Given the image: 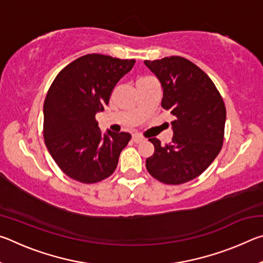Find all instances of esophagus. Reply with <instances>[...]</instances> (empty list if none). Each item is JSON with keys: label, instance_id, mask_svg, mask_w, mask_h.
Returning <instances> with one entry per match:
<instances>
[{"label": "esophagus", "instance_id": "34e87169", "mask_svg": "<svg viewBox=\"0 0 263 263\" xmlns=\"http://www.w3.org/2000/svg\"><path fill=\"white\" fill-rule=\"evenodd\" d=\"M132 140L136 142V144H138V142H141L142 140H144V137L140 136L139 133H135V135L132 136Z\"/></svg>", "mask_w": 263, "mask_h": 263}]
</instances>
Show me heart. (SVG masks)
<instances>
[{
    "label": "heart",
    "instance_id": "obj_1",
    "mask_svg": "<svg viewBox=\"0 0 263 263\" xmlns=\"http://www.w3.org/2000/svg\"><path fill=\"white\" fill-rule=\"evenodd\" d=\"M141 79H146V78H141ZM141 79H139V80H141Z\"/></svg>",
    "mask_w": 263,
    "mask_h": 263
}]
</instances>
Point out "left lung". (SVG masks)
Masks as SVG:
<instances>
[{
    "instance_id": "8db88e82",
    "label": "left lung",
    "mask_w": 263,
    "mask_h": 263,
    "mask_svg": "<svg viewBox=\"0 0 263 263\" xmlns=\"http://www.w3.org/2000/svg\"><path fill=\"white\" fill-rule=\"evenodd\" d=\"M163 89L161 106L175 119L172 142L149 138L154 153L146 160L151 175L166 184L196 179L219 154L226 109L215 83L194 62L182 57L145 60Z\"/></svg>"
}]
</instances>
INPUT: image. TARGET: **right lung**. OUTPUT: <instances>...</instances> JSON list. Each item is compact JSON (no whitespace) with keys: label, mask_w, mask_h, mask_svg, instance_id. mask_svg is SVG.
Here are the masks:
<instances>
[{"label":"right lung","mask_w":263,"mask_h":263,"mask_svg":"<svg viewBox=\"0 0 263 263\" xmlns=\"http://www.w3.org/2000/svg\"><path fill=\"white\" fill-rule=\"evenodd\" d=\"M135 62L92 53L70 62L52 82L44 102V139L53 160L70 179L96 183L117 167L131 135H102L95 116L109 104L115 86Z\"/></svg>","instance_id":"right-lung-1"}]
</instances>
